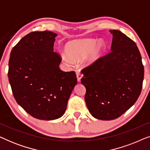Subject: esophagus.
<instances>
[{"label":"esophagus","instance_id":"obj_1","mask_svg":"<svg viewBox=\"0 0 150 150\" xmlns=\"http://www.w3.org/2000/svg\"><path fill=\"white\" fill-rule=\"evenodd\" d=\"M76 77H77L78 82H81V80L82 79V77H83V75H82L79 72V71H77V72H76Z\"/></svg>","mask_w":150,"mask_h":150}]
</instances>
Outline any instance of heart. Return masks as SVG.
<instances>
[{
  "mask_svg": "<svg viewBox=\"0 0 150 150\" xmlns=\"http://www.w3.org/2000/svg\"><path fill=\"white\" fill-rule=\"evenodd\" d=\"M106 49V44L103 40L83 39L70 41L65 46L67 54L62 55V59L67 65H71L73 61H79L85 57L84 63L90 66L101 58Z\"/></svg>",
  "mask_w": 150,
  "mask_h": 150,
  "instance_id": "heart-1",
  "label": "heart"
}]
</instances>
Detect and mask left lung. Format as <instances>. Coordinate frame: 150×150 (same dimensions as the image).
<instances>
[{"label":"left lung","mask_w":150,"mask_h":150,"mask_svg":"<svg viewBox=\"0 0 150 150\" xmlns=\"http://www.w3.org/2000/svg\"><path fill=\"white\" fill-rule=\"evenodd\" d=\"M112 34L111 52L81 71L85 100L91 115L101 120L118 118L133 106L142 89L144 67L138 47L118 30Z\"/></svg>","instance_id":"1"}]
</instances>
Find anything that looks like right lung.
<instances>
[{
    "label": "right lung",
    "mask_w": 150,
    "mask_h": 150,
    "mask_svg": "<svg viewBox=\"0 0 150 150\" xmlns=\"http://www.w3.org/2000/svg\"><path fill=\"white\" fill-rule=\"evenodd\" d=\"M57 36L48 30L30 33L10 54L8 77L14 98L39 120L62 117L77 84L74 71L59 68L61 57L53 49Z\"/></svg>",
    "instance_id": "1"
}]
</instances>
